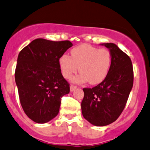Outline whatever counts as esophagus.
I'll list each match as a JSON object with an SVG mask.
<instances>
[{
	"label": "esophagus",
	"instance_id": "34e87169",
	"mask_svg": "<svg viewBox=\"0 0 150 150\" xmlns=\"http://www.w3.org/2000/svg\"><path fill=\"white\" fill-rule=\"evenodd\" d=\"M77 88L76 86H74V85H71L70 86V91H73L75 88Z\"/></svg>",
	"mask_w": 150,
	"mask_h": 150
}]
</instances>
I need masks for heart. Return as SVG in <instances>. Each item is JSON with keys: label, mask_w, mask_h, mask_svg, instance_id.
Instances as JSON below:
<instances>
[{"label": "heart", "mask_w": 150, "mask_h": 150, "mask_svg": "<svg viewBox=\"0 0 150 150\" xmlns=\"http://www.w3.org/2000/svg\"><path fill=\"white\" fill-rule=\"evenodd\" d=\"M110 64L111 54L108 50L99 49L88 44L72 48L71 57L64 54L59 59L61 71L65 78H71L79 69L81 74L74 78V81L83 83L88 81L91 85L100 83L106 78Z\"/></svg>", "instance_id": "1"}]
</instances>
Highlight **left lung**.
<instances>
[{
    "label": "left lung",
    "mask_w": 150,
    "mask_h": 150,
    "mask_svg": "<svg viewBox=\"0 0 150 150\" xmlns=\"http://www.w3.org/2000/svg\"><path fill=\"white\" fill-rule=\"evenodd\" d=\"M109 49L111 64L106 78L100 84L84 88L81 110L84 118L95 126H105L118 119L124 110L133 85L130 57L114 43L101 44Z\"/></svg>",
    "instance_id": "1"
}]
</instances>
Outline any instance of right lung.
Listing matches in <instances>:
<instances>
[{"label": "right lung", "instance_id": "obj_1", "mask_svg": "<svg viewBox=\"0 0 150 150\" xmlns=\"http://www.w3.org/2000/svg\"><path fill=\"white\" fill-rule=\"evenodd\" d=\"M72 46L71 42L36 39L20 52L15 82L20 104L36 123H46L59 114L61 100L69 84L62 74L59 59Z\"/></svg>", "mask_w": 150, "mask_h": 150}]
</instances>
